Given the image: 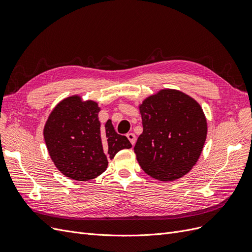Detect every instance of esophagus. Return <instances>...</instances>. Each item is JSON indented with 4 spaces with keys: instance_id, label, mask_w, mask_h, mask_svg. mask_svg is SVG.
Listing matches in <instances>:
<instances>
[{
    "instance_id": "1",
    "label": "esophagus",
    "mask_w": 252,
    "mask_h": 252,
    "mask_svg": "<svg viewBox=\"0 0 252 252\" xmlns=\"http://www.w3.org/2000/svg\"><path fill=\"white\" fill-rule=\"evenodd\" d=\"M126 137H127V139L129 140V142L132 143V145H134L135 142H136V136H135V134L134 133H127Z\"/></svg>"
}]
</instances>
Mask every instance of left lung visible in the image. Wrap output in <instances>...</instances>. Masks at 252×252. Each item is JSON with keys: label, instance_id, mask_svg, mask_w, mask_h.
<instances>
[{"label": "left lung", "instance_id": "1", "mask_svg": "<svg viewBox=\"0 0 252 252\" xmlns=\"http://www.w3.org/2000/svg\"><path fill=\"white\" fill-rule=\"evenodd\" d=\"M143 132L134 152L151 177L174 181L197 163L206 140L207 121L201 105L185 93L163 89L139 105Z\"/></svg>", "mask_w": 252, "mask_h": 252}]
</instances>
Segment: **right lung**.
Instances as JSON below:
<instances>
[{
	"instance_id": "1",
	"label": "right lung",
	"mask_w": 252,
	"mask_h": 252,
	"mask_svg": "<svg viewBox=\"0 0 252 252\" xmlns=\"http://www.w3.org/2000/svg\"><path fill=\"white\" fill-rule=\"evenodd\" d=\"M100 108L93 100L73 95L55 105L44 126L48 152L62 174L73 180L89 181L101 175L113 159L132 144L115 132L112 121L100 127Z\"/></svg>"
}]
</instances>
